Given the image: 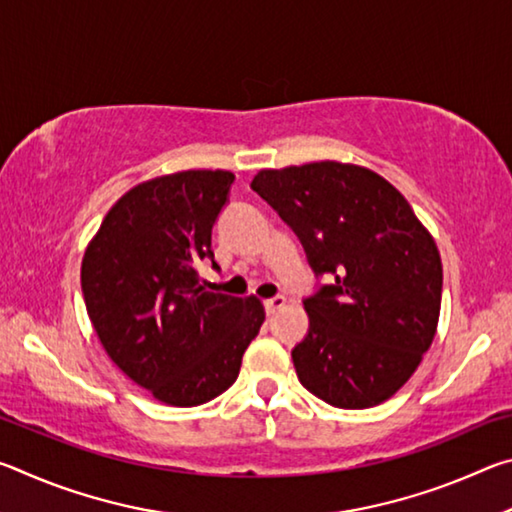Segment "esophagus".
Wrapping results in <instances>:
<instances>
[{
	"label": "esophagus",
	"instance_id": "esophagus-1",
	"mask_svg": "<svg viewBox=\"0 0 512 512\" xmlns=\"http://www.w3.org/2000/svg\"><path fill=\"white\" fill-rule=\"evenodd\" d=\"M284 305H287V300H284V296H275V298H268L264 302V309H266L268 316H273L275 311H280Z\"/></svg>",
	"mask_w": 512,
	"mask_h": 512
}]
</instances>
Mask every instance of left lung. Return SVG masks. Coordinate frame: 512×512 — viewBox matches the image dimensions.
I'll return each mask as SVG.
<instances>
[{
    "instance_id": "left-lung-1",
    "label": "left lung",
    "mask_w": 512,
    "mask_h": 512,
    "mask_svg": "<svg viewBox=\"0 0 512 512\" xmlns=\"http://www.w3.org/2000/svg\"><path fill=\"white\" fill-rule=\"evenodd\" d=\"M250 187L296 232L316 277L300 384L336 409L393 397L436 334L443 264L411 205L375 171L341 162L264 169Z\"/></svg>"
}]
</instances>
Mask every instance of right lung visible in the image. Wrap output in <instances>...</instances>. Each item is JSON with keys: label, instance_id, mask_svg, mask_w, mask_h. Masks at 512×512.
I'll return each instance as SVG.
<instances>
[{"label": "right lung", "instance_id": "1", "mask_svg": "<svg viewBox=\"0 0 512 512\" xmlns=\"http://www.w3.org/2000/svg\"><path fill=\"white\" fill-rule=\"evenodd\" d=\"M230 171H178L133 187L85 250L81 289L108 357L155 400L198 406L235 384L264 323L255 296L201 287L212 228L228 205Z\"/></svg>", "mask_w": 512, "mask_h": 512}]
</instances>
